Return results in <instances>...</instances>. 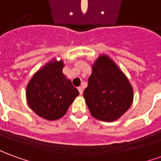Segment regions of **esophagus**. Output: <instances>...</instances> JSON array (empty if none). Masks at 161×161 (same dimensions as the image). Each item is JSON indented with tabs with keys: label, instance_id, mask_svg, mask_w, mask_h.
I'll list each match as a JSON object with an SVG mask.
<instances>
[{
	"label": "esophagus",
	"instance_id": "esophagus-1",
	"mask_svg": "<svg viewBox=\"0 0 161 161\" xmlns=\"http://www.w3.org/2000/svg\"><path fill=\"white\" fill-rule=\"evenodd\" d=\"M78 91H79V93H80V95L83 94V92H84V88L82 87V86H80V87H78Z\"/></svg>",
	"mask_w": 161,
	"mask_h": 161
}]
</instances>
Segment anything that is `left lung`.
<instances>
[{
  "label": "left lung",
  "instance_id": "8db88e82",
  "mask_svg": "<svg viewBox=\"0 0 161 161\" xmlns=\"http://www.w3.org/2000/svg\"><path fill=\"white\" fill-rule=\"evenodd\" d=\"M84 97L93 117L113 121L131 106L133 89L118 66L107 55H102L92 66Z\"/></svg>",
  "mask_w": 161,
  "mask_h": 161
}]
</instances>
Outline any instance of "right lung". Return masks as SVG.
<instances>
[{"mask_svg": "<svg viewBox=\"0 0 161 161\" xmlns=\"http://www.w3.org/2000/svg\"><path fill=\"white\" fill-rule=\"evenodd\" d=\"M63 61L50 62L38 70L26 86V100L37 115L50 121L61 118L79 95L62 72Z\"/></svg>", "mask_w": 161, "mask_h": 161, "instance_id": "right-lung-1", "label": "right lung"}]
</instances>
